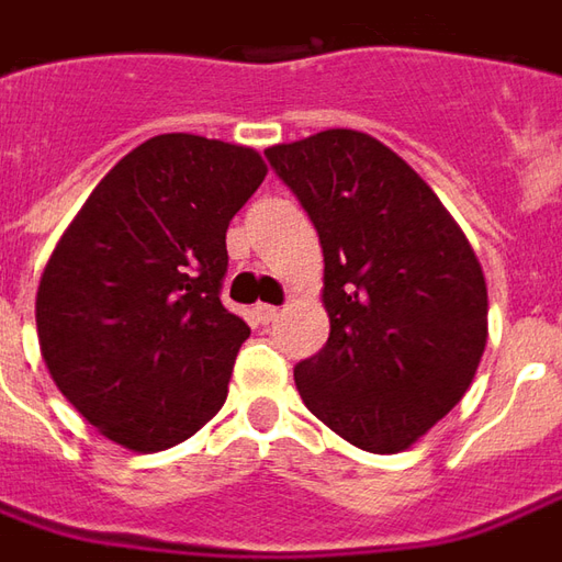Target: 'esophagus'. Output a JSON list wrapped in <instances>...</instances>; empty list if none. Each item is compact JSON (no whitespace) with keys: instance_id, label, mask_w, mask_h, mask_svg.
<instances>
[{"instance_id":"esophagus-1","label":"esophagus","mask_w":562,"mask_h":562,"mask_svg":"<svg viewBox=\"0 0 562 562\" xmlns=\"http://www.w3.org/2000/svg\"><path fill=\"white\" fill-rule=\"evenodd\" d=\"M278 305H269V303H257L254 305V318H257V324H272L274 318H278Z\"/></svg>"}]
</instances>
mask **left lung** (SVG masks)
<instances>
[{
    "instance_id": "obj_1",
    "label": "left lung",
    "mask_w": 562,
    "mask_h": 562,
    "mask_svg": "<svg viewBox=\"0 0 562 562\" xmlns=\"http://www.w3.org/2000/svg\"><path fill=\"white\" fill-rule=\"evenodd\" d=\"M324 250L327 346L303 404L358 450L404 452L459 404L490 336L486 278L431 186L376 137L330 127L269 146Z\"/></svg>"
}]
</instances>
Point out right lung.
<instances>
[{
    "instance_id": "1",
    "label": "right lung",
    "mask_w": 562,
    "mask_h": 562,
    "mask_svg": "<svg viewBox=\"0 0 562 562\" xmlns=\"http://www.w3.org/2000/svg\"><path fill=\"white\" fill-rule=\"evenodd\" d=\"M257 149L158 134L72 216L36 290L42 361L100 435L183 443L226 404L250 327L220 303L226 229L266 180Z\"/></svg>"
}]
</instances>
